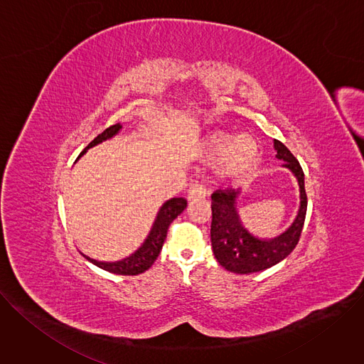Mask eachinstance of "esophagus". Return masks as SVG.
I'll list each match as a JSON object with an SVG mask.
<instances>
[{"mask_svg":"<svg viewBox=\"0 0 364 364\" xmlns=\"http://www.w3.org/2000/svg\"><path fill=\"white\" fill-rule=\"evenodd\" d=\"M207 194H209V191L205 190L204 186L201 184H193L190 188H188V194H187V198L188 201H196V200H201V198H205Z\"/></svg>","mask_w":364,"mask_h":364,"instance_id":"obj_1","label":"esophagus"}]
</instances>
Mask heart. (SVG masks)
I'll return each mask as SVG.
<instances>
[{"label": "heart", "mask_w": 364, "mask_h": 364, "mask_svg": "<svg viewBox=\"0 0 364 364\" xmlns=\"http://www.w3.org/2000/svg\"><path fill=\"white\" fill-rule=\"evenodd\" d=\"M205 159L216 160V173L223 178H239L252 173L261 163L262 151L259 142L250 135H239L215 129L201 142Z\"/></svg>", "instance_id": "heart-1"}]
</instances>
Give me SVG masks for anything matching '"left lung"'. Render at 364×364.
<instances>
[{"instance_id":"8db88e82","label":"left lung","mask_w":364,"mask_h":364,"mask_svg":"<svg viewBox=\"0 0 364 364\" xmlns=\"http://www.w3.org/2000/svg\"><path fill=\"white\" fill-rule=\"evenodd\" d=\"M277 159L282 160L295 176L299 186V209L292 225L274 239H259L242 225L236 201L240 188L216 190L212 194V229L210 239L215 257L228 271L235 274H253L268 269L281 261L296 246L306 213V193L304 171L291 151L278 139H274Z\"/></svg>"}]
</instances>
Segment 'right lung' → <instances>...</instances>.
Wrapping results in <instances>:
<instances>
[{"label":"right lung","mask_w":364,"mask_h":364,"mask_svg":"<svg viewBox=\"0 0 364 364\" xmlns=\"http://www.w3.org/2000/svg\"><path fill=\"white\" fill-rule=\"evenodd\" d=\"M122 129L121 124H115L109 128H107L102 134H99L82 152L79 157L76 159V161L82 157V155L92 146L111 139L112 136H115L119 131ZM187 207V200L183 197H174L167 200L157 213V218H155L152 228L146 236V239L144 240V243L129 256L121 259V261L117 262H103V261H96V259H92L89 256H86L85 253H82L89 262H92L93 265H96L100 269H105L108 272L117 274V275H138L145 272L146 269H149L152 267V264L155 262V259L159 257L164 240L167 237V230L168 226L171 225V222L183 213V210Z\"/></svg>","instance_id":"obj_1"}]
</instances>
